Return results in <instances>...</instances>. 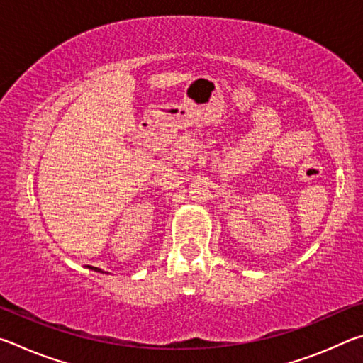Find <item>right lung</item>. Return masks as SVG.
I'll return each instance as SVG.
<instances>
[{
  "label": "right lung",
  "mask_w": 363,
  "mask_h": 363,
  "mask_svg": "<svg viewBox=\"0 0 363 363\" xmlns=\"http://www.w3.org/2000/svg\"><path fill=\"white\" fill-rule=\"evenodd\" d=\"M88 269H91V270H94V272H101V274H108V272H104L102 269H99V267H93V266H88Z\"/></svg>",
  "instance_id": "1"
}]
</instances>
